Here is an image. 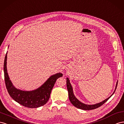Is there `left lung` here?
Here are the masks:
<instances>
[{
    "label": "left lung",
    "mask_w": 124,
    "mask_h": 124,
    "mask_svg": "<svg viewBox=\"0 0 124 124\" xmlns=\"http://www.w3.org/2000/svg\"><path fill=\"white\" fill-rule=\"evenodd\" d=\"M117 83L118 82H117L116 84V87L115 88V90L113 92V94L110 95L108 98L107 99H106L104 100L101 101L100 103H96L95 104H86L83 103V102H80V101H79L76 98V97L75 96V95L73 93V89L72 86L70 84V81L69 80V78L67 77L66 78V86H67V89H68V93H69V100L71 102V103L77 108H78L79 109H83V110H91V109H93L95 108H97L99 107H101L102 105H103L104 103H105L109 98H110L112 95L114 94V93H115V91L116 90V88H117Z\"/></svg>",
    "instance_id": "1"
}]
</instances>
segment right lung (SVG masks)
<instances>
[{
	"instance_id": "add662e5",
	"label": "right lung",
	"mask_w": 124,
	"mask_h": 124,
	"mask_svg": "<svg viewBox=\"0 0 124 124\" xmlns=\"http://www.w3.org/2000/svg\"><path fill=\"white\" fill-rule=\"evenodd\" d=\"M7 53L8 51L5 56L3 70L6 88L10 97L17 103L25 107L37 108L45 105L50 98L51 90L56 79L62 77L63 74L61 73L54 74L48 78L41 86L33 90L25 91L17 89L10 80L7 72Z\"/></svg>"
}]
</instances>
